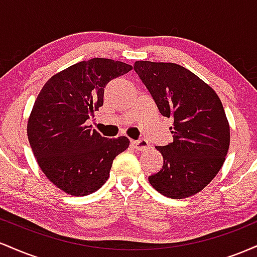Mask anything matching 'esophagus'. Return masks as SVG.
<instances>
[{
	"label": "esophagus",
	"mask_w": 257,
	"mask_h": 257,
	"mask_svg": "<svg viewBox=\"0 0 257 257\" xmlns=\"http://www.w3.org/2000/svg\"><path fill=\"white\" fill-rule=\"evenodd\" d=\"M132 146L134 147L137 151H146L150 149V143L145 139H140V140H133Z\"/></svg>",
	"instance_id": "1"
}]
</instances>
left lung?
<instances>
[{"instance_id":"obj_1","label":"left lung","mask_w":257,"mask_h":257,"mask_svg":"<svg viewBox=\"0 0 257 257\" xmlns=\"http://www.w3.org/2000/svg\"><path fill=\"white\" fill-rule=\"evenodd\" d=\"M162 116L174 120L173 143L156 146L163 167L149 176L163 196L182 199L200 192L222 167L229 147V124L222 102L210 85L173 63L135 61Z\"/></svg>"}]
</instances>
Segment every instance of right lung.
I'll return each mask as SVG.
<instances>
[{
    "mask_svg": "<svg viewBox=\"0 0 257 257\" xmlns=\"http://www.w3.org/2000/svg\"><path fill=\"white\" fill-rule=\"evenodd\" d=\"M131 65L93 58L55 73L38 94L29 117V143L44 175L71 196L98 191L112 162L128 149L129 139H107L85 124L104 104V88L125 75Z\"/></svg>",
    "mask_w": 257,
    "mask_h": 257,
    "instance_id": "add662e5",
    "label": "right lung"
}]
</instances>
